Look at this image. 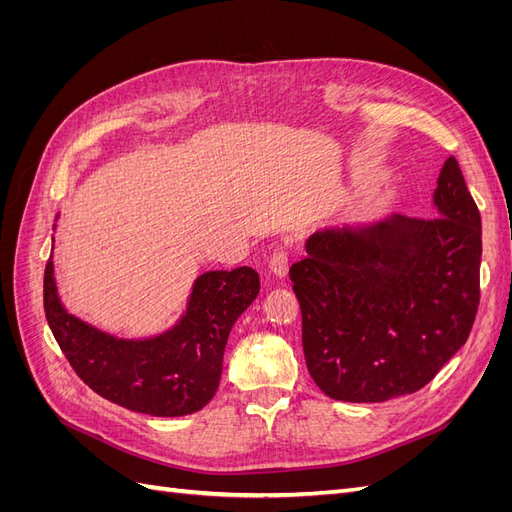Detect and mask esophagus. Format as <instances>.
Segmentation results:
<instances>
[{"mask_svg":"<svg viewBox=\"0 0 512 512\" xmlns=\"http://www.w3.org/2000/svg\"><path fill=\"white\" fill-rule=\"evenodd\" d=\"M288 265H290V250H288V247H275V250L269 256L271 273H275L277 277H284L288 273Z\"/></svg>","mask_w":512,"mask_h":512,"instance_id":"esophagus-1","label":"esophagus"}]
</instances>
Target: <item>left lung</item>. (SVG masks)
<instances>
[{
	"label": "left lung",
	"mask_w": 512,
	"mask_h": 512,
	"mask_svg": "<svg viewBox=\"0 0 512 512\" xmlns=\"http://www.w3.org/2000/svg\"><path fill=\"white\" fill-rule=\"evenodd\" d=\"M438 215L309 237L290 267L309 376L339 401L416 393L466 344L480 303V213L451 156Z\"/></svg>",
	"instance_id": "left-lung-1"
}]
</instances>
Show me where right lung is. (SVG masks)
<instances>
[{"label": "right lung", "mask_w": 512, "mask_h": 512, "mask_svg": "<svg viewBox=\"0 0 512 512\" xmlns=\"http://www.w3.org/2000/svg\"><path fill=\"white\" fill-rule=\"evenodd\" d=\"M260 292L250 267L200 275L188 312L175 329L153 339H117L59 303L53 262L44 269V312L61 352L91 391L132 412L183 416L205 408L220 386L232 324Z\"/></svg>", "instance_id": "right-lung-1"}]
</instances>
